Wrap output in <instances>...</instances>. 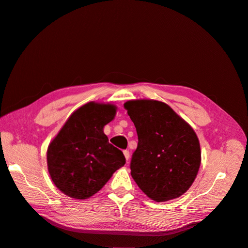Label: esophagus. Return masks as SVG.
I'll list each match as a JSON object with an SVG mask.
<instances>
[{"instance_id":"esophagus-1","label":"esophagus","mask_w":248,"mask_h":248,"mask_svg":"<svg viewBox=\"0 0 248 248\" xmlns=\"http://www.w3.org/2000/svg\"><path fill=\"white\" fill-rule=\"evenodd\" d=\"M123 153H124V156H125L126 160L128 161V160H129V157H130V153H129V151H128V150H124Z\"/></svg>"}]
</instances>
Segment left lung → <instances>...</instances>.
<instances>
[{
  "label": "left lung",
  "instance_id": "obj_1",
  "mask_svg": "<svg viewBox=\"0 0 248 248\" xmlns=\"http://www.w3.org/2000/svg\"><path fill=\"white\" fill-rule=\"evenodd\" d=\"M124 108L139 138L130 163L133 180L155 202L181 197L194 182L201 166L197 133L164 102L129 100Z\"/></svg>",
  "mask_w": 248,
  "mask_h": 248
}]
</instances>
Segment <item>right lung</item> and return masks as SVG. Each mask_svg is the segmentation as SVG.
<instances>
[{
  "mask_svg": "<svg viewBox=\"0 0 248 248\" xmlns=\"http://www.w3.org/2000/svg\"><path fill=\"white\" fill-rule=\"evenodd\" d=\"M115 104L91 101L74 110L49 142L47 169L66 196L86 200L98 192L126 160L103 128L114 120Z\"/></svg>",
  "mask_w": 248,
  "mask_h": 248,
  "instance_id": "add662e5",
  "label": "right lung"
}]
</instances>
